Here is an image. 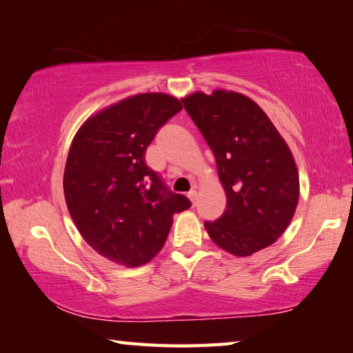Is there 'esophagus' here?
Wrapping results in <instances>:
<instances>
[{
	"mask_svg": "<svg viewBox=\"0 0 353 353\" xmlns=\"http://www.w3.org/2000/svg\"><path fill=\"white\" fill-rule=\"evenodd\" d=\"M188 198H190V201L193 202V204H196V196H198V193H196V190H191V191H188Z\"/></svg>",
	"mask_w": 353,
	"mask_h": 353,
	"instance_id": "34e87169",
	"label": "esophagus"
}]
</instances>
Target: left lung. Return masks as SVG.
Returning a JSON list of instances; mask_svg holds the SVG:
<instances>
[{
	"label": "left lung",
	"instance_id": "1",
	"mask_svg": "<svg viewBox=\"0 0 353 353\" xmlns=\"http://www.w3.org/2000/svg\"><path fill=\"white\" fill-rule=\"evenodd\" d=\"M216 160L227 205L204 225L227 252L248 256L283 234L299 201V174L290 148L271 119L240 93L216 90L182 99Z\"/></svg>",
	"mask_w": 353,
	"mask_h": 353
}]
</instances>
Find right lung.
Returning <instances> with one entry per match:
<instances>
[{"label":"right lung","mask_w":353,"mask_h":353,"mask_svg":"<svg viewBox=\"0 0 353 353\" xmlns=\"http://www.w3.org/2000/svg\"><path fill=\"white\" fill-rule=\"evenodd\" d=\"M181 110L168 94H135L87 119L71 143L63 174L68 212L83 240L118 265L152 260L172 214L191 207L145 160L159 129Z\"/></svg>","instance_id":"add662e5"}]
</instances>
